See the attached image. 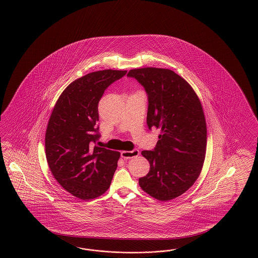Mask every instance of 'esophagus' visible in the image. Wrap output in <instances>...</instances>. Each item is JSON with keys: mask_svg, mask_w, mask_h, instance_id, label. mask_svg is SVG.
<instances>
[{"mask_svg": "<svg viewBox=\"0 0 258 258\" xmlns=\"http://www.w3.org/2000/svg\"><path fill=\"white\" fill-rule=\"evenodd\" d=\"M139 153L140 152L138 149H133L132 151H122L121 157L124 159H132L133 157L138 156Z\"/></svg>", "mask_w": 258, "mask_h": 258, "instance_id": "34e87169", "label": "esophagus"}]
</instances>
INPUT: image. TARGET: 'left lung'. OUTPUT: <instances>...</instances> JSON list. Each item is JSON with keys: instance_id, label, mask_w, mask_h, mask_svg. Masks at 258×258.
Listing matches in <instances>:
<instances>
[{"instance_id": "obj_1", "label": "left lung", "mask_w": 258, "mask_h": 258, "mask_svg": "<svg viewBox=\"0 0 258 258\" xmlns=\"http://www.w3.org/2000/svg\"><path fill=\"white\" fill-rule=\"evenodd\" d=\"M148 95L147 124L161 130L156 147L144 150L150 169L139 179L141 188L159 201L183 194L198 179L206 152V123L192 87L168 69L131 70Z\"/></svg>"}]
</instances>
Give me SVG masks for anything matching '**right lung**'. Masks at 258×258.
I'll return each instance as SVG.
<instances>
[{"mask_svg":"<svg viewBox=\"0 0 258 258\" xmlns=\"http://www.w3.org/2000/svg\"><path fill=\"white\" fill-rule=\"evenodd\" d=\"M126 71L90 73L67 87L56 101L45 135V152L54 178L81 200L109 189L120 153L94 146L100 138L98 103L105 90Z\"/></svg>","mask_w":258,"mask_h":258,"instance_id":"1","label":"right lung"}]
</instances>
